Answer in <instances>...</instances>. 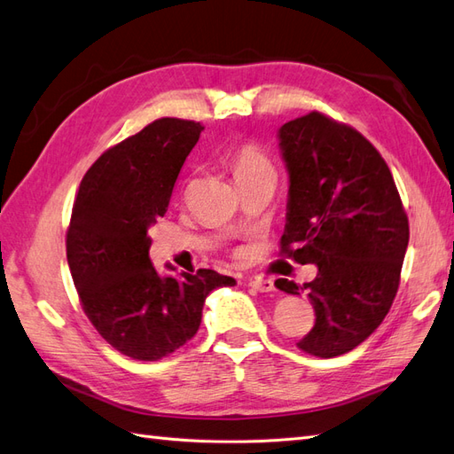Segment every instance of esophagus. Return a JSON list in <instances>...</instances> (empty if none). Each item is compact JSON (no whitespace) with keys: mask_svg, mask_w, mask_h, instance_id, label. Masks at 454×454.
<instances>
[{"mask_svg":"<svg viewBox=\"0 0 454 454\" xmlns=\"http://www.w3.org/2000/svg\"><path fill=\"white\" fill-rule=\"evenodd\" d=\"M248 286H252V289L258 293H271L275 289L271 279H262V278H250Z\"/></svg>","mask_w":454,"mask_h":454,"instance_id":"esophagus-1","label":"esophagus"}]
</instances>
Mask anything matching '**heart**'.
<instances>
[{
	"mask_svg": "<svg viewBox=\"0 0 454 454\" xmlns=\"http://www.w3.org/2000/svg\"><path fill=\"white\" fill-rule=\"evenodd\" d=\"M233 169H235V176L240 179V176H247L252 173H258L263 169H273L270 160L263 156V153L256 148V146H240L235 152V158H233Z\"/></svg>",
	"mask_w": 454,
	"mask_h": 454,
	"instance_id": "heart-1",
	"label": "heart"
}]
</instances>
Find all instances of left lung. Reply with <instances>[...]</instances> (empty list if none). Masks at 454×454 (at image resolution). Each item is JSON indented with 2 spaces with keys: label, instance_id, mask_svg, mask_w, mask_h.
I'll return each mask as SVG.
<instances>
[{
  "label": "left lung",
  "instance_id": "1",
  "mask_svg": "<svg viewBox=\"0 0 454 454\" xmlns=\"http://www.w3.org/2000/svg\"><path fill=\"white\" fill-rule=\"evenodd\" d=\"M279 150L289 173L281 252L317 265L308 293L316 324L298 348L333 358L356 348L380 327L399 289L408 217L393 175L358 130L312 112L285 123Z\"/></svg>",
  "mask_w": 454,
  "mask_h": 454
}]
</instances>
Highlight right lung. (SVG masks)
<instances>
[{
	"instance_id": "1",
	"label": "right lung",
	"mask_w": 454,
	"mask_h": 454,
	"mask_svg": "<svg viewBox=\"0 0 454 454\" xmlns=\"http://www.w3.org/2000/svg\"><path fill=\"white\" fill-rule=\"evenodd\" d=\"M204 127L163 117L99 156L81 181L67 262L82 310L109 345L160 360L191 340L206 296L237 281L214 270L160 275L148 229L168 212L183 163Z\"/></svg>"
}]
</instances>
